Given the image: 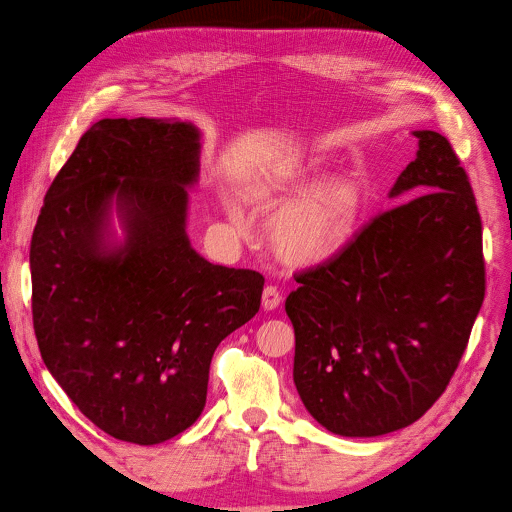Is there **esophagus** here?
<instances>
[{"mask_svg": "<svg viewBox=\"0 0 512 512\" xmlns=\"http://www.w3.org/2000/svg\"><path fill=\"white\" fill-rule=\"evenodd\" d=\"M261 304H263V310H275L281 304V289L277 285H267L263 289Z\"/></svg>", "mask_w": 512, "mask_h": 512, "instance_id": "1", "label": "esophagus"}]
</instances>
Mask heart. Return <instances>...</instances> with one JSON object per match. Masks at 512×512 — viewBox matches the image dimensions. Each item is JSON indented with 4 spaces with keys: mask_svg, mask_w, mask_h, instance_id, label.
Here are the masks:
<instances>
[{
    "mask_svg": "<svg viewBox=\"0 0 512 512\" xmlns=\"http://www.w3.org/2000/svg\"><path fill=\"white\" fill-rule=\"evenodd\" d=\"M324 172L320 158L291 160L275 172L273 190L300 192ZM358 196L340 176L326 178L281 210L273 225V241L283 257L310 263L332 255L354 231Z\"/></svg>",
    "mask_w": 512,
    "mask_h": 512,
    "instance_id": "1",
    "label": "heart"
}]
</instances>
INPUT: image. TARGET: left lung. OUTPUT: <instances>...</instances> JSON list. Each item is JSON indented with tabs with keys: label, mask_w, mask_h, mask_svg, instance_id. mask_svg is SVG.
<instances>
[{
	"label": "left lung",
	"mask_w": 512,
	"mask_h": 512,
	"mask_svg": "<svg viewBox=\"0 0 512 512\" xmlns=\"http://www.w3.org/2000/svg\"><path fill=\"white\" fill-rule=\"evenodd\" d=\"M417 158L338 253L296 273L294 383L328 431L371 437L417 421L452 381L486 291L482 221L448 137L415 131Z\"/></svg>",
	"instance_id": "left-lung-1"
}]
</instances>
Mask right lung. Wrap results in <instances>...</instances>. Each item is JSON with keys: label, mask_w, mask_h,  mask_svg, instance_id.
Returning <instances> with one entry per match:
<instances>
[{"label": "right lung", "mask_w": 512, "mask_h": 512, "mask_svg": "<svg viewBox=\"0 0 512 512\" xmlns=\"http://www.w3.org/2000/svg\"><path fill=\"white\" fill-rule=\"evenodd\" d=\"M198 131L101 119L52 180L32 235V320L42 360L85 417L115 440L154 446L204 409L210 360L261 306L265 277L202 259L184 233ZM123 252L100 243L108 200Z\"/></svg>", "instance_id": "right-lung-1"}]
</instances>
